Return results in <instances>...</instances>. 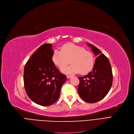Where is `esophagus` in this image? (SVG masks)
<instances>
[{"label":"esophagus","mask_w":134,"mask_h":134,"mask_svg":"<svg viewBox=\"0 0 134 134\" xmlns=\"http://www.w3.org/2000/svg\"><path fill=\"white\" fill-rule=\"evenodd\" d=\"M72 76V75H67V78L68 79H69L70 78H71Z\"/></svg>","instance_id":"esophagus-1"}]
</instances>
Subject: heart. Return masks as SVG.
<instances>
[{
    "instance_id": "obj_1",
    "label": "heart",
    "mask_w": 134,
    "mask_h": 134,
    "mask_svg": "<svg viewBox=\"0 0 134 134\" xmlns=\"http://www.w3.org/2000/svg\"><path fill=\"white\" fill-rule=\"evenodd\" d=\"M69 59L72 65L61 69L65 73L79 72L81 74H85L92 70L94 65L92 54L84 48L73 43L64 44L61 51L55 49L52 56L53 63L60 68L68 64Z\"/></svg>"
}]
</instances>
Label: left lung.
Returning a JSON list of instances; mask_svg holds the SVG:
<instances>
[{
    "instance_id": "obj_1",
    "label": "left lung",
    "mask_w": 134,
    "mask_h": 134,
    "mask_svg": "<svg viewBox=\"0 0 134 134\" xmlns=\"http://www.w3.org/2000/svg\"><path fill=\"white\" fill-rule=\"evenodd\" d=\"M97 56L92 71L79 77L80 83L78 91L81 99L93 103L102 100L109 92L112 83V73L109 59L99 49L87 43Z\"/></svg>"
}]
</instances>
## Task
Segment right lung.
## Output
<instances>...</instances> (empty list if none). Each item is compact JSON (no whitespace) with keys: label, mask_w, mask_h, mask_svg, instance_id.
Returning a JSON list of instances; mask_svg holds the SVG:
<instances>
[{"label":"right lung","mask_w":134,"mask_h":134,"mask_svg":"<svg viewBox=\"0 0 134 134\" xmlns=\"http://www.w3.org/2000/svg\"><path fill=\"white\" fill-rule=\"evenodd\" d=\"M52 44L42 45L24 67V83L30 99L42 106H49L58 100L67 77L60 72L52 60Z\"/></svg>","instance_id":"1"}]
</instances>
